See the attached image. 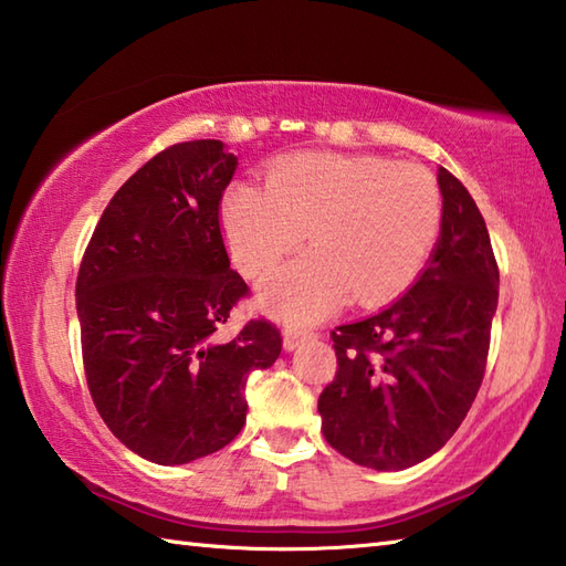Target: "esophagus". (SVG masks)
<instances>
[{
    "label": "esophagus",
    "mask_w": 566,
    "mask_h": 566,
    "mask_svg": "<svg viewBox=\"0 0 566 566\" xmlns=\"http://www.w3.org/2000/svg\"><path fill=\"white\" fill-rule=\"evenodd\" d=\"M316 334L314 332H296V328H286L284 332V348L286 352H294V348H300L302 344L312 342Z\"/></svg>",
    "instance_id": "1"
}]
</instances>
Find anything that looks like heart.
<instances>
[{
	"mask_svg": "<svg viewBox=\"0 0 566 566\" xmlns=\"http://www.w3.org/2000/svg\"><path fill=\"white\" fill-rule=\"evenodd\" d=\"M443 195L426 168L371 156L300 153L276 160L266 188L234 185L222 224L240 270L262 276L300 248L314 250L262 286V302L292 324L326 316L348 294L361 304L406 290L433 252Z\"/></svg>",
	"mask_w": 566,
	"mask_h": 566,
	"instance_id": "heart-1",
	"label": "heart"
}]
</instances>
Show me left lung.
<instances>
[{"mask_svg":"<svg viewBox=\"0 0 566 566\" xmlns=\"http://www.w3.org/2000/svg\"><path fill=\"white\" fill-rule=\"evenodd\" d=\"M440 238L418 282L374 316L332 332L336 376L318 396L326 443L356 465L406 470L438 453L485 376L500 270L485 220L438 170Z\"/></svg>","mask_w":566,"mask_h":566,"instance_id":"8db88e82","label":"left lung"}]
</instances>
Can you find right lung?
Masks as SVG:
<instances>
[{"label":"right lung","mask_w":566,"mask_h":566,"mask_svg":"<svg viewBox=\"0 0 566 566\" xmlns=\"http://www.w3.org/2000/svg\"><path fill=\"white\" fill-rule=\"evenodd\" d=\"M234 168L222 140L160 150L113 195L81 260L76 312L91 398L111 433L158 465L232 443L248 418V376L282 352L266 318L230 342L218 336L250 294L220 232Z\"/></svg>","instance_id":"1"}]
</instances>
